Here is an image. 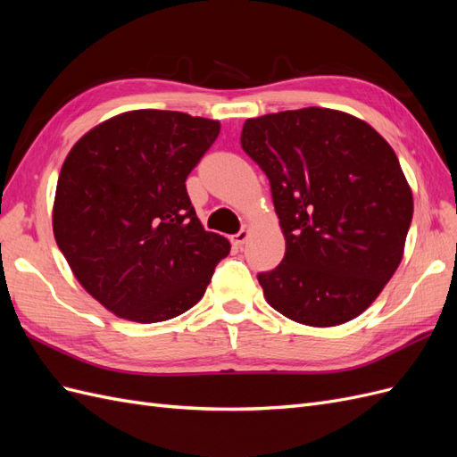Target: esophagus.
<instances>
[{"label": "esophagus", "instance_id": "esophagus-1", "mask_svg": "<svg viewBox=\"0 0 457 457\" xmlns=\"http://www.w3.org/2000/svg\"><path fill=\"white\" fill-rule=\"evenodd\" d=\"M247 238H250V228H242L238 234H234L232 237V244L237 245V247H242L245 242H247Z\"/></svg>", "mask_w": 457, "mask_h": 457}]
</instances>
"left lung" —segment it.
<instances>
[{
    "label": "left lung",
    "mask_w": 457,
    "mask_h": 457,
    "mask_svg": "<svg viewBox=\"0 0 457 457\" xmlns=\"http://www.w3.org/2000/svg\"><path fill=\"white\" fill-rule=\"evenodd\" d=\"M240 141L269 177L286 238L280 265L257 276L269 305L312 328L362 314L403 261L413 213L391 145L320 106L245 120Z\"/></svg>",
    "instance_id": "1"
}]
</instances>
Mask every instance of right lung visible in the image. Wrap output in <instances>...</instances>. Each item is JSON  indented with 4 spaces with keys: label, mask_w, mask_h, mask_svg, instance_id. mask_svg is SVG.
I'll return each mask as SVG.
<instances>
[{
    "label": "right lung",
    "mask_w": 457,
    "mask_h": 457,
    "mask_svg": "<svg viewBox=\"0 0 457 457\" xmlns=\"http://www.w3.org/2000/svg\"><path fill=\"white\" fill-rule=\"evenodd\" d=\"M219 129L173 110H129L68 152L54 240L81 287L118 318L154 324L187 312L228 255L230 242L204 228L185 187Z\"/></svg>",
    "instance_id": "right-lung-1"
}]
</instances>
